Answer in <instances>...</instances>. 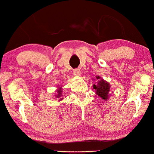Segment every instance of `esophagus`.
I'll use <instances>...</instances> for the list:
<instances>
[{
    "mask_svg": "<svg viewBox=\"0 0 154 154\" xmlns=\"http://www.w3.org/2000/svg\"><path fill=\"white\" fill-rule=\"evenodd\" d=\"M81 74V71L79 69H75V70H73V75H75V76H79Z\"/></svg>",
    "mask_w": 154,
    "mask_h": 154,
    "instance_id": "34e87169",
    "label": "esophagus"
}]
</instances>
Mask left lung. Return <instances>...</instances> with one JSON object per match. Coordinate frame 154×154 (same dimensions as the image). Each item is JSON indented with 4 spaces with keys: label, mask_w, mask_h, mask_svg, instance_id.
Masks as SVG:
<instances>
[{
    "label": "left lung",
    "mask_w": 154,
    "mask_h": 154,
    "mask_svg": "<svg viewBox=\"0 0 154 154\" xmlns=\"http://www.w3.org/2000/svg\"><path fill=\"white\" fill-rule=\"evenodd\" d=\"M98 82L97 84H94L93 89L95 90V93L98 95L102 100H107L109 97V92L110 91V84L105 80L102 79L100 76H97Z\"/></svg>",
    "instance_id": "left-lung-1"
}]
</instances>
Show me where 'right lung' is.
Masks as SVG:
<instances>
[{
	"mask_svg": "<svg viewBox=\"0 0 154 154\" xmlns=\"http://www.w3.org/2000/svg\"><path fill=\"white\" fill-rule=\"evenodd\" d=\"M62 88H61V87H59V89H58L57 90V98H59V100H62Z\"/></svg>",
	"mask_w": 154,
	"mask_h": 154,
	"instance_id": "add662e5",
	"label": "right lung"
}]
</instances>
